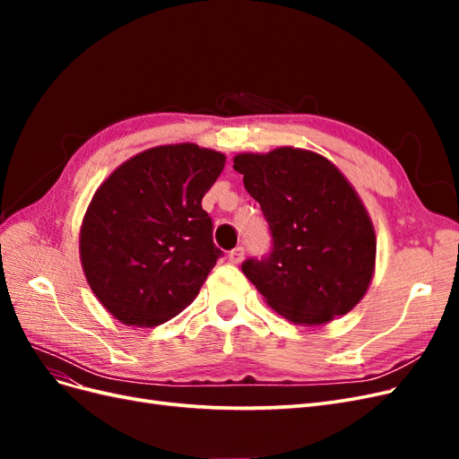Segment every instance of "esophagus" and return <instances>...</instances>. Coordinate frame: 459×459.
<instances>
[{
    "mask_svg": "<svg viewBox=\"0 0 459 459\" xmlns=\"http://www.w3.org/2000/svg\"><path fill=\"white\" fill-rule=\"evenodd\" d=\"M230 260L233 262V264H239L243 258H245V247H235L233 251H230Z\"/></svg>",
    "mask_w": 459,
    "mask_h": 459,
    "instance_id": "obj_1",
    "label": "esophagus"
}]
</instances>
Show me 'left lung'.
<instances>
[{
	"mask_svg": "<svg viewBox=\"0 0 459 459\" xmlns=\"http://www.w3.org/2000/svg\"><path fill=\"white\" fill-rule=\"evenodd\" d=\"M233 169L268 221V255L247 258L241 270L270 307L308 325L351 312L369 287L377 243L346 178L327 159L293 147L245 152Z\"/></svg>",
	"mask_w": 459,
	"mask_h": 459,
	"instance_id": "obj_1",
	"label": "left lung"
}]
</instances>
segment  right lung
I'll list each match as a JSON object with an SVG mask.
<instances>
[{"label": "right lung", "instance_id": "add662e5", "mask_svg": "<svg viewBox=\"0 0 459 459\" xmlns=\"http://www.w3.org/2000/svg\"><path fill=\"white\" fill-rule=\"evenodd\" d=\"M224 164L221 152L199 145H162L118 166L95 191L80 231L82 268L122 324L159 325L199 295L224 255L201 204Z\"/></svg>", "mask_w": 459, "mask_h": 459}]
</instances>
